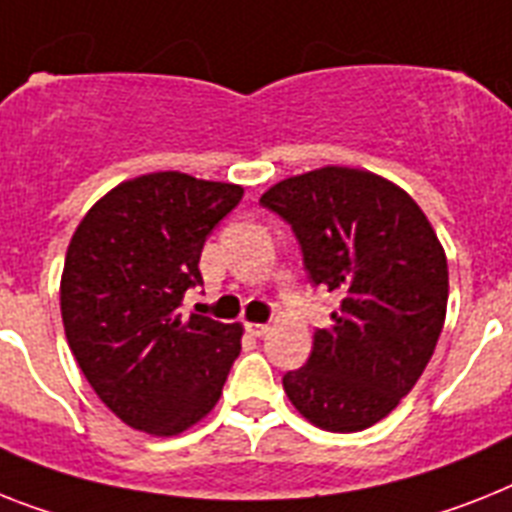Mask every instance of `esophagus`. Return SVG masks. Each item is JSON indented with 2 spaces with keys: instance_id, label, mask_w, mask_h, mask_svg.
Returning <instances> with one entry per match:
<instances>
[{
  "instance_id": "1",
  "label": "esophagus",
  "mask_w": 512,
  "mask_h": 512,
  "mask_svg": "<svg viewBox=\"0 0 512 512\" xmlns=\"http://www.w3.org/2000/svg\"><path fill=\"white\" fill-rule=\"evenodd\" d=\"M266 329H269V327H266V324H246V332H248V335H251V337H264L266 335Z\"/></svg>"
}]
</instances>
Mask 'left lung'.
I'll return each mask as SVG.
<instances>
[{"instance_id":"obj_1","label":"left lung","mask_w":512,"mask_h":512,"mask_svg":"<svg viewBox=\"0 0 512 512\" xmlns=\"http://www.w3.org/2000/svg\"><path fill=\"white\" fill-rule=\"evenodd\" d=\"M287 222L308 282L340 295L303 369L282 377L290 403L327 432H361L413 390L437 348L447 259L405 190L371 172L324 167L259 201Z\"/></svg>"}]
</instances>
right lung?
Listing matches in <instances>:
<instances>
[{
	"label": "right lung",
	"mask_w": 512,
	"mask_h": 512,
	"mask_svg": "<svg viewBox=\"0 0 512 512\" xmlns=\"http://www.w3.org/2000/svg\"><path fill=\"white\" fill-rule=\"evenodd\" d=\"M243 188L183 172L117 185L67 248L62 322L80 371L114 416L170 437L214 408L240 353V324L183 314L198 261Z\"/></svg>",
	"instance_id": "1"
}]
</instances>
